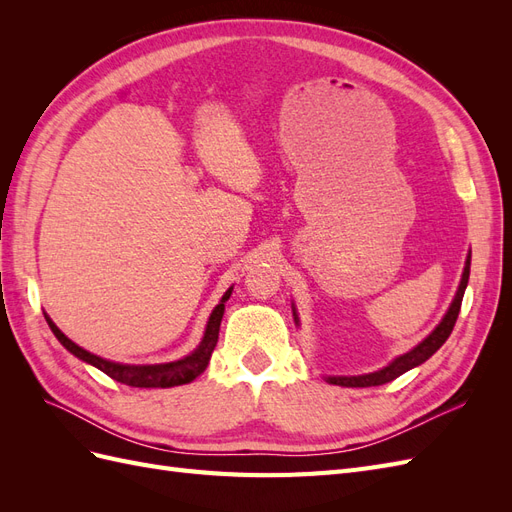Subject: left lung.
<instances>
[{
  "mask_svg": "<svg viewBox=\"0 0 512 512\" xmlns=\"http://www.w3.org/2000/svg\"><path fill=\"white\" fill-rule=\"evenodd\" d=\"M470 260H472V252H468L466 267H463L461 282H459V288L455 292L453 303L448 305L446 314L440 320L438 327L433 329L421 344H416L406 354L395 356V359L389 365L378 369V371H371V374H363V376H324V380H327L329 384H337V386H378V384H386V382L399 378L401 374H406V371L418 367L421 363H425L429 356L436 354L448 339V335H451L455 322H457L463 292H466V286H468V280H470ZM292 316H294V324H299V314H297V309H294V305H292Z\"/></svg>",
  "mask_w": 512,
  "mask_h": 512,
  "instance_id": "left-lung-1",
  "label": "left lung"
}]
</instances>
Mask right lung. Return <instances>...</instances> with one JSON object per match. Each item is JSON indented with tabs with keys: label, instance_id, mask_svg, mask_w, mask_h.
<instances>
[{
	"label": "right lung",
	"instance_id": "right-lung-1",
	"mask_svg": "<svg viewBox=\"0 0 512 512\" xmlns=\"http://www.w3.org/2000/svg\"><path fill=\"white\" fill-rule=\"evenodd\" d=\"M230 294H232V286L224 292L220 303L213 307V312L207 320L205 335H203V339H200V344L196 346L194 352L183 356V359H179V361L156 363V365H128V363L106 361V359H102V356L91 354L85 348L76 346L72 339H68L64 333L59 331V327L49 316L44 314V318H46V322H49V327H51L53 335L59 339L61 346H64L68 352H72L76 359L98 367L113 380H117L121 384H128V386H136V389H170V386L192 382L207 369L211 352H213L215 344H218L220 324H222V316H224V303L230 299Z\"/></svg>",
	"mask_w": 512,
	"mask_h": 512
}]
</instances>
